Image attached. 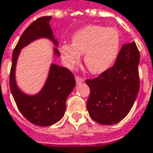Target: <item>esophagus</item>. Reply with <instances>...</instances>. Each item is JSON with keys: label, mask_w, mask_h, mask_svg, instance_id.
I'll return each mask as SVG.
<instances>
[{"label": "esophagus", "mask_w": 153, "mask_h": 153, "mask_svg": "<svg viewBox=\"0 0 153 153\" xmlns=\"http://www.w3.org/2000/svg\"><path fill=\"white\" fill-rule=\"evenodd\" d=\"M76 83H80V82H82L83 81H84V79L82 78V77H81V76H76Z\"/></svg>", "instance_id": "obj_1"}]
</instances>
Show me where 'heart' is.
I'll return each instance as SVG.
<instances>
[{
    "mask_svg": "<svg viewBox=\"0 0 153 153\" xmlns=\"http://www.w3.org/2000/svg\"><path fill=\"white\" fill-rule=\"evenodd\" d=\"M71 44L62 43L60 54L64 63L73 68L84 54V63L94 74L108 70L117 56L120 36L115 27L88 25L77 30L72 36Z\"/></svg>",
    "mask_w": 153,
    "mask_h": 153,
    "instance_id": "b5f03b06",
    "label": "heart"
}]
</instances>
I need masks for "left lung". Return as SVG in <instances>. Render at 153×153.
I'll list each match as a JSON object with an SVG mask.
<instances>
[{"label":"left lung","instance_id":"8db88e82","mask_svg":"<svg viewBox=\"0 0 153 153\" xmlns=\"http://www.w3.org/2000/svg\"><path fill=\"white\" fill-rule=\"evenodd\" d=\"M139 59L136 43L125 44L111 68L86 80L91 90L87 110L94 121L111 126L130 112L139 91Z\"/></svg>","mask_w":153,"mask_h":153}]
</instances>
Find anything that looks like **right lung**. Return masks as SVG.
I'll return each mask as SVG.
<instances>
[{
    "label": "right lung",
    "mask_w": 153,
    "mask_h": 153,
    "mask_svg": "<svg viewBox=\"0 0 153 153\" xmlns=\"http://www.w3.org/2000/svg\"><path fill=\"white\" fill-rule=\"evenodd\" d=\"M51 16H42L32 22L22 33L12 55V66L9 75V87L17 108L25 118L38 126H49L57 123L66 110V100L76 85V80L70 70L51 64L49 76L41 91L33 96L23 93L16 81V66L21 49L39 38H49L56 46L57 41L49 26ZM56 56L60 53L54 49Z\"/></svg>",
    "instance_id": "obj_1"
}]
</instances>
